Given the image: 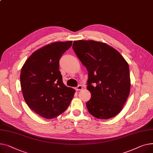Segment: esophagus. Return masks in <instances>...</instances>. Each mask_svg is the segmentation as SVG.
<instances>
[{"label":"esophagus","mask_w":153,"mask_h":153,"mask_svg":"<svg viewBox=\"0 0 153 153\" xmlns=\"http://www.w3.org/2000/svg\"><path fill=\"white\" fill-rule=\"evenodd\" d=\"M83 89V86L82 85H78L76 88V91H80L82 90V89Z\"/></svg>","instance_id":"obj_1"}]
</instances>
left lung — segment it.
Segmentation results:
<instances>
[{
    "label": "left lung",
    "mask_w": 153,
    "mask_h": 153,
    "mask_svg": "<svg viewBox=\"0 0 153 153\" xmlns=\"http://www.w3.org/2000/svg\"><path fill=\"white\" fill-rule=\"evenodd\" d=\"M73 49L88 72L87 89L91 97L88 112L99 119H109L122 111L130 91L128 63L105 43L93 40L74 41Z\"/></svg>",
    "instance_id": "8db88e82"
}]
</instances>
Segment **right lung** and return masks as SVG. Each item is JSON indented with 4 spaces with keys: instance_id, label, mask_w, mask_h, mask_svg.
<instances>
[{
    "instance_id": "add662e5",
    "label": "right lung",
    "mask_w": 153,
    "mask_h": 153,
    "mask_svg": "<svg viewBox=\"0 0 153 153\" xmlns=\"http://www.w3.org/2000/svg\"><path fill=\"white\" fill-rule=\"evenodd\" d=\"M72 41L56 42L36 51L23 65L20 84L25 101L36 114L55 118L68 108L75 93L62 82L59 60Z\"/></svg>"
}]
</instances>
